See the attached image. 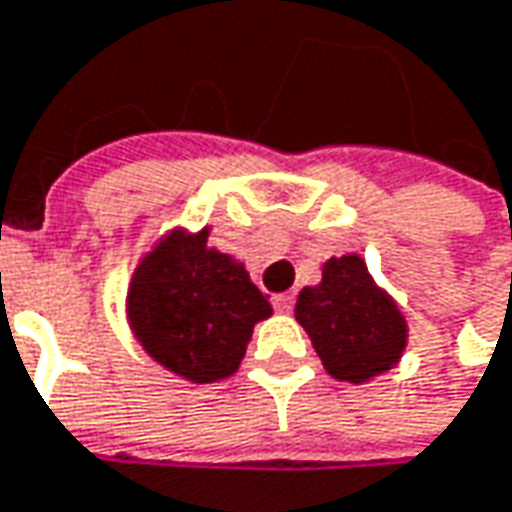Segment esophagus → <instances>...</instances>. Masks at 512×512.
Here are the masks:
<instances>
[{
  "label": "esophagus",
  "mask_w": 512,
  "mask_h": 512,
  "mask_svg": "<svg viewBox=\"0 0 512 512\" xmlns=\"http://www.w3.org/2000/svg\"><path fill=\"white\" fill-rule=\"evenodd\" d=\"M273 305L279 313H290L293 310V296L290 293H279V296H273Z\"/></svg>",
  "instance_id": "obj_1"
}]
</instances>
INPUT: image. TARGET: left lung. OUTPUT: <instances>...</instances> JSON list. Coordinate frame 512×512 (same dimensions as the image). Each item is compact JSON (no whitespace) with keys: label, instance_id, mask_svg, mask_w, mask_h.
Returning a JSON list of instances; mask_svg holds the SVG:
<instances>
[{"label":"left lung","instance_id":"8db88e82","mask_svg":"<svg viewBox=\"0 0 512 512\" xmlns=\"http://www.w3.org/2000/svg\"><path fill=\"white\" fill-rule=\"evenodd\" d=\"M296 322L305 327L325 370L364 384L402 362L410 327L396 299L376 285L359 253L330 256L322 282L302 287Z\"/></svg>","mask_w":512,"mask_h":512}]
</instances>
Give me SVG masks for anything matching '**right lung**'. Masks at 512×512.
Masks as SVG:
<instances>
[{"mask_svg": "<svg viewBox=\"0 0 512 512\" xmlns=\"http://www.w3.org/2000/svg\"><path fill=\"white\" fill-rule=\"evenodd\" d=\"M202 230L173 227L133 270L125 296L130 333L156 364L193 384L230 379L253 327L273 307L245 262L207 245Z\"/></svg>", "mask_w": 512, "mask_h": 512, "instance_id": "add662e5", "label": "right lung"}]
</instances>
